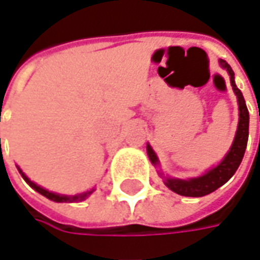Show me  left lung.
<instances>
[{
	"label": "left lung",
	"instance_id": "left-lung-1",
	"mask_svg": "<svg viewBox=\"0 0 260 260\" xmlns=\"http://www.w3.org/2000/svg\"><path fill=\"white\" fill-rule=\"evenodd\" d=\"M218 65L227 71L230 76V84L233 88V92L237 96V104H239V124L236 130L235 140L230 146L229 152L213 168L205 171L204 174L195 178H188V179H181V178H171L162 172L157 171L159 176L164 179V184L176 194L184 195V197H204V195L214 192L217 188L224 185L237 171L239 165L242 164V159L245 156L246 146H247V139H249V111L246 107V101L240 89L236 86L235 72L230 68V65L225 62L224 59H218ZM260 121V115H259ZM147 156L152 162V165L157 168L160 166L159 157L152 149V146L147 143Z\"/></svg>",
	"mask_w": 260,
	"mask_h": 260
}]
</instances>
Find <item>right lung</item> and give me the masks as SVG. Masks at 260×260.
I'll return each instance as SVG.
<instances>
[{
	"label": "right lung",
	"mask_w": 260,
	"mask_h": 260,
	"mask_svg": "<svg viewBox=\"0 0 260 260\" xmlns=\"http://www.w3.org/2000/svg\"><path fill=\"white\" fill-rule=\"evenodd\" d=\"M0 147H1V139H0ZM17 169H18V172L21 174L23 176V179H24L27 184L30 185L35 191H37L39 194H42L46 198H49V200H52V201H55V203H79V201H84L86 200L89 195L92 194L95 191V186L94 188H91V189H88L85 192H81V194H75V195H63V194H57V192H52V191H49V189H45L43 186H40V185H37L36 182H33L27 175L17 166Z\"/></svg>",
	"instance_id": "add662e5"
}]
</instances>
